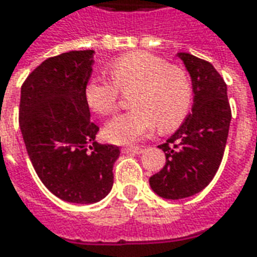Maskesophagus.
Masks as SVG:
<instances>
[{
	"instance_id": "1",
	"label": "esophagus",
	"mask_w": 257,
	"mask_h": 257,
	"mask_svg": "<svg viewBox=\"0 0 257 257\" xmlns=\"http://www.w3.org/2000/svg\"><path fill=\"white\" fill-rule=\"evenodd\" d=\"M145 151V149L142 147H123L122 153L123 154H142Z\"/></svg>"
}]
</instances>
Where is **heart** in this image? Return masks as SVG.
I'll return each mask as SVG.
<instances>
[{
    "label": "heart",
    "mask_w": 257,
    "mask_h": 257,
    "mask_svg": "<svg viewBox=\"0 0 257 257\" xmlns=\"http://www.w3.org/2000/svg\"><path fill=\"white\" fill-rule=\"evenodd\" d=\"M111 79L96 75L85 85V100L92 111L107 115L115 110L121 89L136 86L135 108L118 114L104 126V136L115 145H134L158 126L162 131L183 122L193 104L191 84L182 68L147 52L117 58L108 67Z\"/></svg>",
    "instance_id": "1"
}]
</instances>
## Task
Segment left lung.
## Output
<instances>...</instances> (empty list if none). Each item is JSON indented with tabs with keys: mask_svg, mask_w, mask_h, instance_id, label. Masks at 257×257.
<instances>
[{
	"mask_svg": "<svg viewBox=\"0 0 257 257\" xmlns=\"http://www.w3.org/2000/svg\"><path fill=\"white\" fill-rule=\"evenodd\" d=\"M193 86V107L167 143L158 146L167 161L150 178L151 190L165 199H182L204 190L220 167L231 110L227 85L216 68L194 55L179 52Z\"/></svg>",
	"mask_w": 257,
	"mask_h": 257,
	"instance_id": "obj_1",
	"label": "left lung"
}]
</instances>
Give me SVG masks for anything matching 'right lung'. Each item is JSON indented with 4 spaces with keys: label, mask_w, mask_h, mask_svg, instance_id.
<instances>
[{
    "label": "right lung",
    "mask_w": 257,
    "mask_h": 257,
    "mask_svg": "<svg viewBox=\"0 0 257 257\" xmlns=\"http://www.w3.org/2000/svg\"><path fill=\"white\" fill-rule=\"evenodd\" d=\"M95 51L47 59L20 90L19 123L26 150L44 186L73 204H95L112 189L119 147L95 140L85 85Z\"/></svg>",
    "instance_id": "right-lung-1"
}]
</instances>
